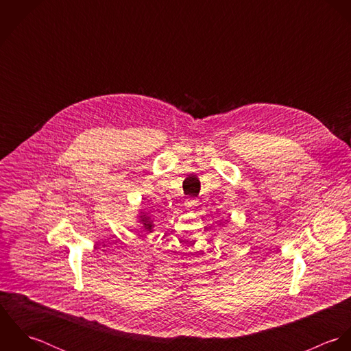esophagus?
I'll return each instance as SVG.
<instances>
[{
	"mask_svg": "<svg viewBox=\"0 0 351 351\" xmlns=\"http://www.w3.org/2000/svg\"><path fill=\"white\" fill-rule=\"evenodd\" d=\"M197 204H199L197 199H186V201H185V206H186L189 210L195 209V206H197Z\"/></svg>",
	"mask_w": 351,
	"mask_h": 351,
	"instance_id": "obj_1",
	"label": "esophagus"
}]
</instances>
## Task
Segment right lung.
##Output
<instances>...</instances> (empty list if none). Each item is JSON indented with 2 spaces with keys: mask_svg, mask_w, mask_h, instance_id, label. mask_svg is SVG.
<instances>
[{
  "mask_svg": "<svg viewBox=\"0 0 351 351\" xmlns=\"http://www.w3.org/2000/svg\"><path fill=\"white\" fill-rule=\"evenodd\" d=\"M141 221L145 224L146 230H151V227H152V221H150V217H149V216L142 215V216H141Z\"/></svg>",
  "mask_w": 351,
  "mask_h": 351,
  "instance_id": "1",
  "label": "right lung"
}]
</instances>
